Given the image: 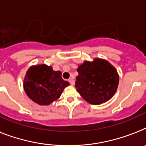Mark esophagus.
Segmentation results:
<instances>
[{"mask_svg":"<svg viewBox=\"0 0 146 146\" xmlns=\"http://www.w3.org/2000/svg\"><path fill=\"white\" fill-rule=\"evenodd\" d=\"M69 82H70V84L71 85V86H74V84H75V82H74V80H73V79H70L69 80Z\"/></svg>","mask_w":146,"mask_h":146,"instance_id":"esophagus-1","label":"esophagus"}]
</instances>
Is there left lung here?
<instances>
[{
    "instance_id": "left-lung-1",
    "label": "left lung",
    "mask_w": 146,
    "mask_h": 146,
    "mask_svg": "<svg viewBox=\"0 0 146 146\" xmlns=\"http://www.w3.org/2000/svg\"><path fill=\"white\" fill-rule=\"evenodd\" d=\"M76 88L86 101L92 104H100L111 99L117 89L119 76L111 64L96 59L84 62L77 69Z\"/></svg>"
}]
</instances>
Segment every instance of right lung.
Returning a JSON list of instances; mask_svg holds the SVG:
<instances>
[{
    "instance_id": "1",
    "label": "right lung",
    "mask_w": 146,
    "mask_h": 146,
    "mask_svg": "<svg viewBox=\"0 0 146 146\" xmlns=\"http://www.w3.org/2000/svg\"><path fill=\"white\" fill-rule=\"evenodd\" d=\"M69 82L61 77L60 71H54L45 64L29 69L24 80L26 95L40 105H47L58 98Z\"/></svg>"
}]
</instances>
